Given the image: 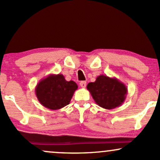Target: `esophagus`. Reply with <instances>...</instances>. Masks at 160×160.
<instances>
[{"label":"esophagus","instance_id":"esophagus-1","mask_svg":"<svg viewBox=\"0 0 160 160\" xmlns=\"http://www.w3.org/2000/svg\"><path fill=\"white\" fill-rule=\"evenodd\" d=\"M80 86H81L82 88H85L86 86V82H85V81L80 82Z\"/></svg>","mask_w":160,"mask_h":160}]
</instances>
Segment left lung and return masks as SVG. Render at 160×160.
<instances>
[{"label": "left lung", "mask_w": 160, "mask_h": 160, "mask_svg": "<svg viewBox=\"0 0 160 160\" xmlns=\"http://www.w3.org/2000/svg\"><path fill=\"white\" fill-rule=\"evenodd\" d=\"M95 102L107 110L114 109L122 105L126 100L128 89L122 82L116 78L99 75L95 82L86 86Z\"/></svg>", "instance_id": "8db88e82"}]
</instances>
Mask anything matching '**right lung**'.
Listing matches in <instances>:
<instances>
[{"label":"right lung","mask_w":160,"mask_h":160,"mask_svg":"<svg viewBox=\"0 0 160 160\" xmlns=\"http://www.w3.org/2000/svg\"><path fill=\"white\" fill-rule=\"evenodd\" d=\"M78 88L76 82L67 81L62 74H51L38 82L35 94L43 107L55 111L69 104Z\"/></svg>","instance_id":"obj_1"}]
</instances>
